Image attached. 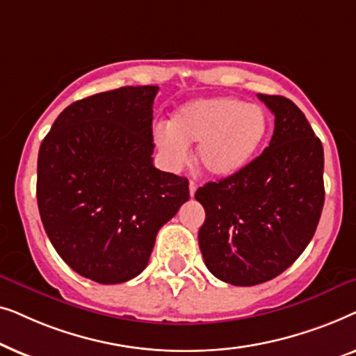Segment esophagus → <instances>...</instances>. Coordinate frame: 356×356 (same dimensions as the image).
<instances>
[{
  "label": "esophagus",
  "instance_id": "1",
  "mask_svg": "<svg viewBox=\"0 0 356 356\" xmlns=\"http://www.w3.org/2000/svg\"><path fill=\"white\" fill-rule=\"evenodd\" d=\"M196 189H197V183L194 181V179H191V181H189V194H191V197L194 196V193H196Z\"/></svg>",
  "mask_w": 356,
  "mask_h": 356
}]
</instances>
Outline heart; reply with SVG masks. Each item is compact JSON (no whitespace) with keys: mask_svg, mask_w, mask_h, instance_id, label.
<instances>
[{"mask_svg":"<svg viewBox=\"0 0 356 356\" xmlns=\"http://www.w3.org/2000/svg\"><path fill=\"white\" fill-rule=\"evenodd\" d=\"M269 118L261 105L235 97H213L184 104L168 126L154 131V140L170 168L188 162V145L197 144L196 160L204 172L228 178L241 172L264 144Z\"/></svg>","mask_w":356,"mask_h":356,"instance_id":"1","label":"heart"}]
</instances>
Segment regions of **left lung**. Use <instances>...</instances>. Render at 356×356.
Returning <instances> with one entry per match:
<instances>
[{
	"instance_id": "left-lung-1",
	"label": "left lung",
	"mask_w": 356,
	"mask_h": 356,
	"mask_svg": "<svg viewBox=\"0 0 356 356\" xmlns=\"http://www.w3.org/2000/svg\"><path fill=\"white\" fill-rule=\"evenodd\" d=\"M275 116L269 147L241 172L206 183L194 197L206 220L199 248L217 279L251 286L298 259L324 206V150L308 120L282 95L257 94Z\"/></svg>"
}]
</instances>
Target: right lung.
<instances>
[{
  "label": "right lung",
  "mask_w": 356,
  "mask_h": 356,
  "mask_svg": "<svg viewBox=\"0 0 356 356\" xmlns=\"http://www.w3.org/2000/svg\"><path fill=\"white\" fill-rule=\"evenodd\" d=\"M157 92L126 86L77 100L38 150L43 228L61 259L99 284L139 275L159 230L189 199L186 178L154 167Z\"/></svg>",
  "instance_id": "right-lung-1"
}]
</instances>
